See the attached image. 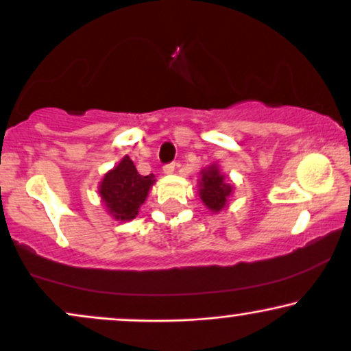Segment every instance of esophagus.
<instances>
[{"label": "esophagus", "mask_w": 351, "mask_h": 351, "mask_svg": "<svg viewBox=\"0 0 351 351\" xmlns=\"http://www.w3.org/2000/svg\"><path fill=\"white\" fill-rule=\"evenodd\" d=\"M175 170H176V163H175V162L167 163V165H165V167H163V171L167 173V175H171V173L175 171Z\"/></svg>", "instance_id": "obj_1"}]
</instances>
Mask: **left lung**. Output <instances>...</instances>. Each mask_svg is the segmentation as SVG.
Segmentation results:
<instances>
[{
    "label": "left lung",
    "mask_w": 351,
    "mask_h": 351,
    "mask_svg": "<svg viewBox=\"0 0 351 351\" xmlns=\"http://www.w3.org/2000/svg\"><path fill=\"white\" fill-rule=\"evenodd\" d=\"M232 193V186L223 181V176L219 173L217 167H209V170L202 171L201 181V199L214 213L221 210L226 206Z\"/></svg>",
    "instance_id": "obj_1"
}]
</instances>
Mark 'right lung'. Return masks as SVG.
<instances>
[{
	"label": "right lung",
	"instance_id": "add662e5",
	"mask_svg": "<svg viewBox=\"0 0 351 351\" xmlns=\"http://www.w3.org/2000/svg\"><path fill=\"white\" fill-rule=\"evenodd\" d=\"M154 181V175H138L132 160L124 157L114 170L104 176L99 186L101 199L114 217L130 221L137 216L138 208L145 201Z\"/></svg>",
	"mask_w": 351,
	"mask_h": 351
}]
</instances>
